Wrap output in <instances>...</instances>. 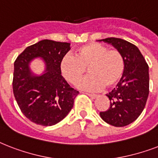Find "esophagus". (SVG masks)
Masks as SVG:
<instances>
[{"instance_id":"esophagus-1","label":"esophagus","mask_w":158,"mask_h":158,"mask_svg":"<svg viewBox=\"0 0 158 158\" xmlns=\"http://www.w3.org/2000/svg\"><path fill=\"white\" fill-rule=\"evenodd\" d=\"M85 94H87L88 96H89L91 98H98V95H96V94H88V93H85Z\"/></svg>"}]
</instances>
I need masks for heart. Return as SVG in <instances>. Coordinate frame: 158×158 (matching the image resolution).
<instances>
[{"mask_svg": "<svg viewBox=\"0 0 158 158\" xmlns=\"http://www.w3.org/2000/svg\"><path fill=\"white\" fill-rule=\"evenodd\" d=\"M89 71V75L79 87L84 90L99 91L106 86L113 88L119 84L125 72V60L116 49L93 43L78 48L74 56H65L60 62L62 75L72 84H78Z\"/></svg>", "mask_w": 158, "mask_h": 158, "instance_id": "obj_1", "label": "heart"}]
</instances>
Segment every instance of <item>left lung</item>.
I'll use <instances>...</instances> for the list:
<instances>
[{"label": "left lung", "mask_w": 158, "mask_h": 158, "mask_svg": "<svg viewBox=\"0 0 158 158\" xmlns=\"http://www.w3.org/2000/svg\"><path fill=\"white\" fill-rule=\"evenodd\" d=\"M99 41L112 45L125 58V72L122 79L106 94L110 107L100 112L105 122L123 127L134 122L144 109L149 94L148 65L139 48L132 43L116 38Z\"/></svg>", "instance_id": "1"}]
</instances>
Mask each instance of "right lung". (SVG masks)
Wrapping results in <instances>:
<instances>
[{
  "mask_svg": "<svg viewBox=\"0 0 158 158\" xmlns=\"http://www.w3.org/2000/svg\"><path fill=\"white\" fill-rule=\"evenodd\" d=\"M70 50V43L42 40L29 46L14 64L13 92L21 111L32 122L51 126L60 122L71 110L79 91L69 86L61 75L60 62ZM45 63L43 75L33 74V59Z\"/></svg>",
  "mask_w": 158,
  "mask_h": 158,
  "instance_id": "1",
  "label": "right lung"
}]
</instances>
